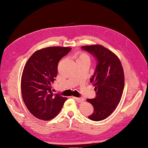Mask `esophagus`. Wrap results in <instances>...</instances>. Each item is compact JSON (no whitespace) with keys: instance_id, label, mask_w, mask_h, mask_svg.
<instances>
[{"instance_id":"1","label":"esophagus","mask_w":148,"mask_h":148,"mask_svg":"<svg viewBox=\"0 0 148 148\" xmlns=\"http://www.w3.org/2000/svg\"><path fill=\"white\" fill-rule=\"evenodd\" d=\"M73 98L74 99L77 101L78 102H83L84 101V99H82V98H78V97H73Z\"/></svg>"}]
</instances>
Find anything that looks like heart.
<instances>
[{"instance_id":"heart-1","label":"heart","mask_w":148,"mask_h":148,"mask_svg":"<svg viewBox=\"0 0 148 148\" xmlns=\"http://www.w3.org/2000/svg\"><path fill=\"white\" fill-rule=\"evenodd\" d=\"M77 60H86V61H90V57L89 56L88 53L84 52H79L78 53V58Z\"/></svg>"}]
</instances>
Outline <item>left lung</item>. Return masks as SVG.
<instances>
[{"label":"left lung","instance_id":"left-lung-1","mask_svg":"<svg viewBox=\"0 0 148 148\" xmlns=\"http://www.w3.org/2000/svg\"><path fill=\"white\" fill-rule=\"evenodd\" d=\"M82 48L97 59L95 73L90 79L95 86L96 96L86 101L94 107L93 113L88 118L101 121L113 112L122 98L125 84L123 66L114 52L99 44L84 46Z\"/></svg>","mask_w":148,"mask_h":148}]
</instances>
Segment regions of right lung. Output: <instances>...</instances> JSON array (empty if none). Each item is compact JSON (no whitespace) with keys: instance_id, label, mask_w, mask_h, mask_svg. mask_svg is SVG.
I'll return each instance as SVG.
<instances>
[{"instance_id":"1","label":"right lung","mask_w":148,"mask_h":148,"mask_svg":"<svg viewBox=\"0 0 148 148\" xmlns=\"http://www.w3.org/2000/svg\"><path fill=\"white\" fill-rule=\"evenodd\" d=\"M71 49L48 47L36 51L24 66L21 91L25 104L35 117L49 120L60 112L67 98L51 91L57 75L58 63Z\"/></svg>"}]
</instances>
